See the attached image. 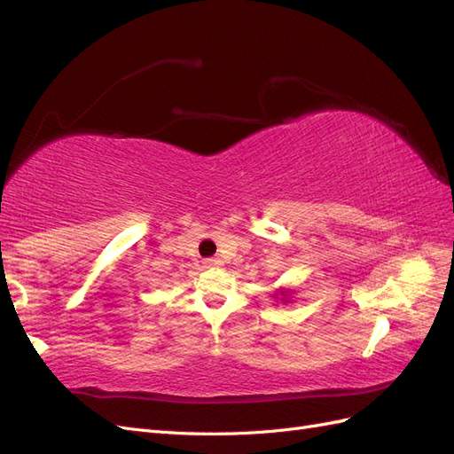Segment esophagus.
<instances>
[{
  "label": "esophagus",
  "mask_w": 454,
  "mask_h": 454,
  "mask_svg": "<svg viewBox=\"0 0 454 454\" xmlns=\"http://www.w3.org/2000/svg\"><path fill=\"white\" fill-rule=\"evenodd\" d=\"M202 267L204 269H219V267H222V261H219V259H206V261H202Z\"/></svg>",
  "instance_id": "obj_1"
}]
</instances>
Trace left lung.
I'll list each match as a JSON object with an SVG mask.
<instances>
[{"label":"left lung","mask_w":454,"mask_h":454,"mask_svg":"<svg viewBox=\"0 0 454 454\" xmlns=\"http://www.w3.org/2000/svg\"><path fill=\"white\" fill-rule=\"evenodd\" d=\"M287 295H290V292L284 290V287H280V290H277V294H274V297H277V299L280 297L284 303H287Z\"/></svg>","instance_id":"1"}]
</instances>
